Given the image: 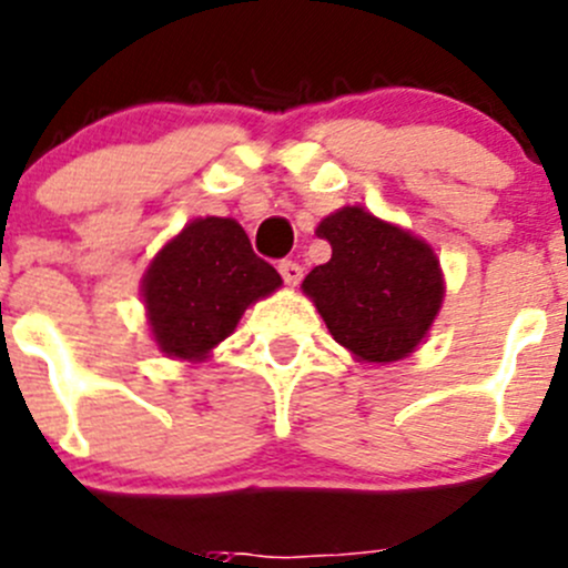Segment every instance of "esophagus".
<instances>
[{
    "label": "esophagus",
    "mask_w": 568,
    "mask_h": 568,
    "mask_svg": "<svg viewBox=\"0 0 568 568\" xmlns=\"http://www.w3.org/2000/svg\"><path fill=\"white\" fill-rule=\"evenodd\" d=\"M280 274H283V280L288 285H300L302 280V266L296 261H280Z\"/></svg>",
    "instance_id": "obj_1"
}]
</instances>
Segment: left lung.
Listing matches in <instances>:
<instances>
[{
  "instance_id": "obj_1",
  "label": "left lung",
  "mask_w": 568,
  "mask_h": 568,
  "mask_svg": "<svg viewBox=\"0 0 568 568\" xmlns=\"http://www.w3.org/2000/svg\"><path fill=\"white\" fill-rule=\"evenodd\" d=\"M316 236L329 242L332 257L307 274L302 291L332 337L359 363L409 357L443 307L434 250L359 205L324 216Z\"/></svg>"
}]
</instances>
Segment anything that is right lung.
Masks as SVG:
<instances>
[{"mask_svg": "<svg viewBox=\"0 0 568 568\" xmlns=\"http://www.w3.org/2000/svg\"><path fill=\"white\" fill-rule=\"evenodd\" d=\"M283 285L236 220L205 216L170 239L142 277L148 324L168 357L205 359L252 302Z\"/></svg>", "mask_w": 568, "mask_h": 568, "instance_id": "add662e5", "label": "right lung"}]
</instances>
